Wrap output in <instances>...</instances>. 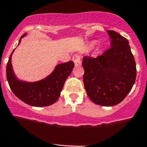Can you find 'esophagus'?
I'll list each match as a JSON object with an SVG mask.
<instances>
[{"label":"esophagus","mask_w":147,"mask_h":147,"mask_svg":"<svg viewBox=\"0 0 147 147\" xmlns=\"http://www.w3.org/2000/svg\"><path fill=\"white\" fill-rule=\"evenodd\" d=\"M72 61L75 63V65H79L81 64V57L79 54H75L72 56Z\"/></svg>","instance_id":"1"}]
</instances>
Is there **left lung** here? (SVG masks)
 <instances>
[{
  "mask_svg": "<svg viewBox=\"0 0 147 147\" xmlns=\"http://www.w3.org/2000/svg\"><path fill=\"white\" fill-rule=\"evenodd\" d=\"M107 32L111 47L96 58L83 57L84 84L95 104L118 105L127 96L136 79V63L126 38L114 30Z\"/></svg>",
  "mask_w": 147,
  "mask_h": 147,
  "instance_id": "1",
  "label": "left lung"
}]
</instances>
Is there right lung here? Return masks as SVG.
<instances>
[{"mask_svg":"<svg viewBox=\"0 0 147 147\" xmlns=\"http://www.w3.org/2000/svg\"><path fill=\"white\" fill-rule=\"evenodd\" d=\"M25 35L24 34L21 38ZM20 42L21 40L19 45ZM13 52L14 50L7 63L6 75L14 94L23 102L34 107H45L54 104L60 96L66 79L72 72L75 66L73 61L57 65L52 73L44 80L35 82H26L19 81L14 75L11 63Z\"/></svg>","mask_w":147,"mask_h":147,"instance_id":"add662e5","label":"right lung"}]
</instances>
